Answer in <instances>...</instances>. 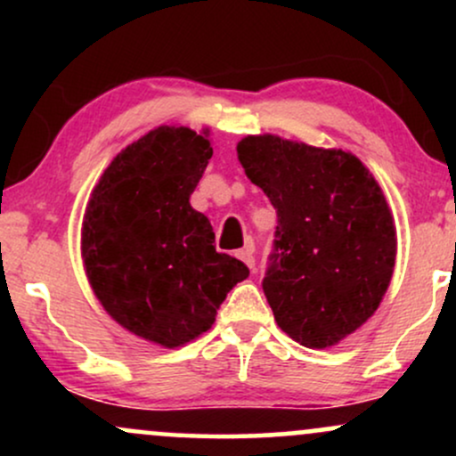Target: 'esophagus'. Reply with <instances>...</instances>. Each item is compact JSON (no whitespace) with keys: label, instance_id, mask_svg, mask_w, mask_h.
<instances>
[{"label":"esophagus","instance_id":"34e87169","mask_svg":"<svg viewBox=\"0 0 456 456\" xmlns=\"http://www.w3.org/2000/svg\"><path fill=\"white\" fill-rule=\"evenodd\" d=\"M235 257L242 259L244 264L248 265L250 270H255V255H253V250H250V248H242V250H238V253H235Z\"/></svg>","mask_w":456,"mask_h":456}]
</instances>
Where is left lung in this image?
<instances>
[{
	"instance_id": "8db88e82",
	"label": "left lung",
	"mask_w": 456,
	"mask_h": 456,
	"mask_svg": "<svg viewBox=\"0 0 456 456\" xmlns=\"http://www.w3.org/2000/svg\"><path fill=\"white\" fill-rule=\"evenodd\" d=\"M238 159L279 218L261 282L276 323L305 347L337 345L390 285L396 235L384 192L343 150L261 134L240 141Z\"/></svg>"
}]
</instances>
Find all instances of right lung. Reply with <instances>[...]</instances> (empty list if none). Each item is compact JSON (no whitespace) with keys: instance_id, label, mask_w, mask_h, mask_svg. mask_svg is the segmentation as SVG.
I'll return each mask as SVG.
<instances>
[{"instance_id":"add662e5","label":"right lung","mask_w":456,"mask_h":456,"mask_svg":"<svg viewBox=\"0 0 456 456\" xmlns=\"http://www.w3.org/2000/svg\"><path fill=\"white\" fill-rule=\"evenodd\" d=\"M212 159L208 134L160 126L130 143L94 188L81 250L87 279L119 326L180 347L214 323L248 268L216 253L192 191Z\"/></svg>"}]
</instances>
